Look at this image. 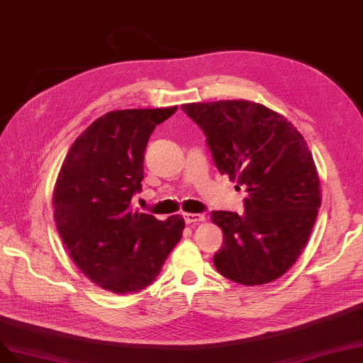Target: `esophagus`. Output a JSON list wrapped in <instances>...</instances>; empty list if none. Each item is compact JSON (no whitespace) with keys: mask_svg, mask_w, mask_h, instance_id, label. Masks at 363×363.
Instances as JSON below:
<instances>
[{"mask_svg":"<svg viewBox=\"0 0 363 363\" xmlns=\"http://www.w3.org/2000/svg\"><path fill=\"white\" fill-rule=\"evenodd\" d=\"M184 220L186 224H196V223L203 221L205 217L202 213H184Z\"/></svg>","mask_w":363,"mask_h":363,"instance_id":"34e87169","label":"esophagus"}]
</instances>
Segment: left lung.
I'll return each mask as SVG.
<instances>
[{
    "instance_id": "left-lung-1",
    "label": "left lung",
    "mask_w": 363,
    "mask_h": 363,
    "mask_svg": "<svg viewBox=\"0 0 363 363\" xmlns=\"http://www.w3.org/2000/svg\"><path fill=\"white\" fill-rule=\"evenodd\" d=\"M181 107L205 131L218 170L248 193L244 216L211 213L224 235L213 256L217 271L244 286L283 277L310 239L321 203L318 172L306 140L287 118L256 101Z\"/></svg>"
}]
</instances>
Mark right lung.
Returning <instances> with one entry per match:
<instances>
[{
    "label": "right lung",
    "instance_id": "add662e5",
    "mask_svg": "<svg viewBox=\"0 0 363 363\" xmlns=\"http://www.w3.org/2000/svg\"><path fill=\"white\" fill-rule=\"evenodd\" d=\"M177 109L107 112L62 161L52 196L57 230L74 264L106 291L133 294L154 283L182 238V216L161 221L131 206L147 139Z\"/></svg>",
    "mask_w": 363,
    "mask_h": 363
}]
</instances>
